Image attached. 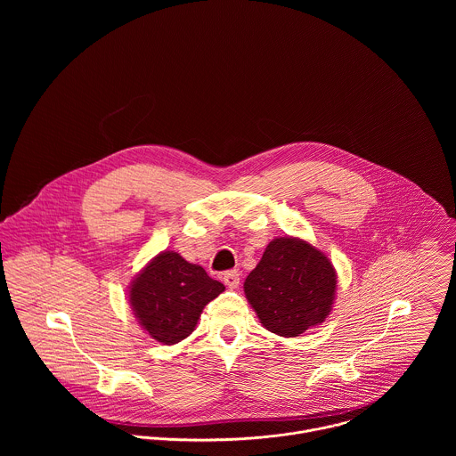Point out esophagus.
Returning a JSON list of instances; mask_svg holds the SVG:
<instances>
[{
  "mask_svg": "<svg viewBox=\"0 0 456 456\" xmlns=\"http://www.w3.org/2000/svg\"><path fill=\"white\" fill-rule=\"evenodd\" d=\"M223 281H224V284H226L230 289H237L239 284H240V273H239L237 270H228V272H224Z\"/></svg>",
  "mask_w": 456,
  "mask_h": 456,
  "instance_id": "obj_1",
  "label": "esophagus"
}]
</instances>
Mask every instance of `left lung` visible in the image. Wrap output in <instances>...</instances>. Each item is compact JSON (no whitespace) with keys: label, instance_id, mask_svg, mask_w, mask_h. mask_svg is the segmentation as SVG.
Returning a JSON list of instances; mask_svg holds the SVG:
<instances>
[{"label":"left lung","instance_id":"8db88e82","mask_svg":"<svg viewBox=\"0 0 456 456\" xmlns=\"http://www.w3.org/2000/svg\"><path fill=\"white\" fill-rule=\"evenodd\" d=\"M337 273L331 261L309 242L273 239L244 282V293L261 325L281 337H298L331 311Z\"/></svg>","mask_w":456,"mask_h":456}]
</instances>
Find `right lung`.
I'll return each instance as SVG.
<instances>
[{"label": "right lung", "instance_id": "1", "mask_svg": "<svg viewBox=\"0 0 456 456\" xmlns=\"http://www.w3.org/2000/svg\"><path fill=\"white\" fill-rule=\"evenodd\" d=\"M223 291L224 286L200 265L179 253L163 251L133 279L128 298L142 328L170 346L195 330L203 307Z\"/></svg>", "mask_w": 456, "mask_h": 456}]
</instances>
